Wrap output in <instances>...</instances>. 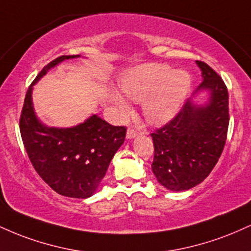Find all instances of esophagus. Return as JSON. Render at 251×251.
Instances as JSON below:
<instances>
[{
	"label": "esophagus",
	"mask_w": 251,
	"mask_h": 251,
	"mask_svg": "<svg viewBox=\"0 0 251 251\" xmlns=\"http://www.w3.org/2000/svg\"><path fill=\"white\" fill-rule=\"evenodd\" d=\"M135 137H138V132L133 128H128L127 132H126V138L127 139H133Z\"/></svg>",
	"instance_id": "obj_1"
}]
</instances>
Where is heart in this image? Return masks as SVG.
<instances>
[{"label": "heart", "instance_id": "obj_1", "mask_svg": "<svg viewBox=\"0 0 251 251\" xmlns=\"http://www.w3.org/2000/svg\"><path fill=\"white\" fill-rule=\"evenodd\" d=\"M191 86L185 71H172L163 63H148L129 71L122 81L126 97L143 103L144 116L150 123L163 124L171 119L183 103ZM114 102L124 113L129 111L127 101L114 94Z\"/></svg>", "mask_w": 251, "mask_h": 251}]
</instances>
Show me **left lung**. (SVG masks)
<instances>
[{
  "label": "left lung",
  "mask_w": 251,
  "mask_h": 251,
  "mask_svg": "<svg viewBox=\"0 0 251 251\" xmlns=\"http://www.w3.org/2000/svg\"><path fill=\"white\" fill-rule=\"evenodd\" d=\"M196 62L203 76L196 93L209 91L208 101L197 105L188 99L174 119L151 133L152 172L171 191H185L208 177L220 159L229 127L226 83L205 62Z\"/></svg>",
  "instance_id": "8db88e82"
}]
</instances>
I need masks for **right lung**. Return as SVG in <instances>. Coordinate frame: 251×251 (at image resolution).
<instances>
[{"instance_id":"right-lung-1","label":"right lung","mask_w":251,"mask_h":251,"mask_svg":"<svg viewBox=\"0 0 251 251\" xmlns=\"http://www.w3.org/2000/svg\"><path fill=\"white\" fill-rule=\"evenodd\" d=\"M79 56H59L37 74L25 93L20 132L34 169L54 191L66 197L88 198L124 144L126 127L111 125L97 114L70 128L48 127L37 119L31 101L33 86L50 68Z\"/></svg>"}]
</instances>
